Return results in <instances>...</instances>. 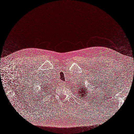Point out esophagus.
<instances>
[{
  "label": "esophagus",
  "mask_w": 134,
  "mask_h": 134,
  "mask_svg": "<svg viewBox=\"0 0 134 134\" xmlns=\"http://www.w3.org/2000/svg\"><path fill=\"white\" fill-rule=\"evenodd\" d=\"M61 84H62V85H64L65 84V82H62V83H61Z\"/></svg>",
  "instance_id": "esophagus-1"
}]
</instances>
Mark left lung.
Instances as JSON below:
<instances>
[{
  "label": "left lung",
  "mask_w": 134,
  "mask_h": 134,
  "mask_svg": "<svg viewBox=\"0 0 134 134\" xmlns=\"http://www.w3.org/2000/svg\"><path fill=\"white\" fill-rule=\"evenodd\" d=\"M77 94L79 95V96H80V98H82V97H84V96L87 95L86 91L85 90V88L84 86H79V88L77 90Z\"/></svg>",
  "instance_id": "left-lung-1"
}]
</instances>
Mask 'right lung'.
Masks as SVG:
<instances>
[{"label": "right lung", "mask_w": 134, "mask_h": 134, "mask_svg": "<svg viewBox=\"0 0 134 134\" xmlns=\"http://www.w3.org/2000/svg\"><path fill=\"white\" fill-rule=\"evenodd\" d=\"M47 85H44V86H43V89H44V91H48V86H47Z\"/></svg>", "instance_id": "obj_1"}]
</instances>
